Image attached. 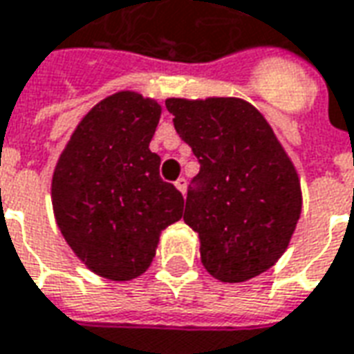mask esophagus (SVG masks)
Returning a JSON list of instances; mask_svg holds the SVG:
<instances>
[{"label":"esophagus","instance_id":"34e87169","mask_svg":"<svg viewBox=\"0 0 354 354\" xmlns=\"http://www.w3.org/2000/svg\"><path fill=\"white\" fill-rule=\"evenodd\" d=\"M174 185H176V189L180 192V194L184 195L185 189H187V182H185V178H178L176 182H174Z\"/></svg>","mask_w":354,"mask_h":354}]
</instances>
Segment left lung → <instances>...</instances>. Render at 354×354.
I'll return each instance as SVG.
<instances>
[{
    "label": "left lung",
    "instance_id": "8db88e82",
    "mask_svg": "<svg viewBox=\"0 0 354 354\" xmlns=\"http://www.w3.org/2000/svg\"><path fill=\"white\" fill-rule=\"evenodd\" d=\"M167 109L201 165L184 220L199 236L205 270L239 283L272 268L295 232L303 194L263 113L239 97H169Z\"/></svg>",
    "mask_w": 354,
    "mask_h": 354
}]
</instances>
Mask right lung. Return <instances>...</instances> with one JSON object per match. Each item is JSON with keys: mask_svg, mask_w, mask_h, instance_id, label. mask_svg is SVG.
Wrapping results in <instances>:
<instances>
[{"mask_svg": "<svg viewBox=\"0 0 354 354\" xmlns=\"http://www.w3.org/2000/svg\"><path fill=\"white\" fill-rule=\"evenodd\" d=\"M162 107L122 90L95 103L74 128L51 178L57 226L93 274L113 281L142 276L160 232L182 218L184 197L159 176L149 149Z\"/></svg>", "mask_w": 354, "mask_h": 354, "instance_id": "obj_1", "label": "right lung"}]
</instances>
